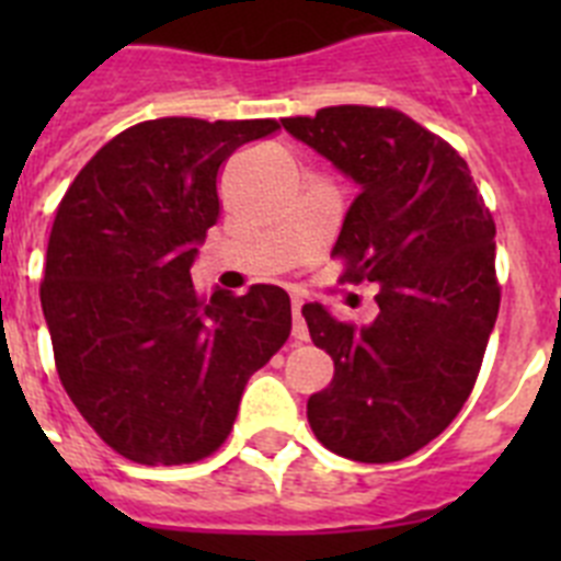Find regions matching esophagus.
Returning <instances> with one entry per match:
<instances>
[{"mask_svg":"<svg viewBox=\"0 0 561 561\" xmlns=\"http://www.w3.org/2000/svg\"><path fill=\"white\" fill-rule=\"evenodd\" d=\"M304 297H291V314H295V325H291V336H295L297 342H306L309 340V325H306L304 320Z\"/></svg>","mask_w":561,"mask_h":561,"instance_id":"esophagus-1","label":"esophagus"}]
</instances>
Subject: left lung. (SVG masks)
<instances>
[{"instance_id": "left-lung-1", "label": "left lung", "mask_w": 561, "mask_h": 561, "mask_svg": "<svg viewBox=\"0 0 561 561\" xmlns=\"http://www.w3.org/2000/svg\"><path fill=\"white\" fill-rule=\"evenodd\" d=\"M284 128L359 185L331 255L342 280L379 286L365 329L304 306L334 359L306 415L331 453L393 463L438 438L472 393L500 309L494 219L463 157L404 112L329 106Z\"/></svg>"}]
</instances>
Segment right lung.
I'll use <instances>...</instances> for the list:
<instances>
[{
    "label": "right lung",
    "mask_w": 561,
    "mask_h": 561,
    "mask_svg": "<svg viewBox=\"0 0 561 561\" xmlns=\"http://www.w3.org/2000/svg\"><path fill=\"white\" fill-rule=\"evenodd\" d=\"M277 128L137 123L81 168L58 205L42 280L58 379L89 427L134 463L216 453L250 376L289 340L280 286L207 300L191 280L196 247L219 221L221 165Z\"/></svg>",
    "instance_id": "add662e5"
}]
</instances>
